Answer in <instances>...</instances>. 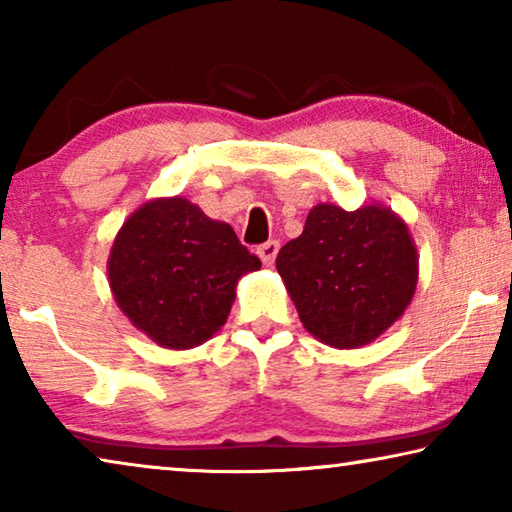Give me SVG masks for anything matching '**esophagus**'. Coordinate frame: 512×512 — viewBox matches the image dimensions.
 <instances>
[{
	"label": "esophagus",
	"mask_w": 512,
	"mask_h": 512,
	"mask_svg": "<svg viewBox=\"0 0 512 512\" xmlns=\"http://www.w3.org/2000/svg\"><path fill=\"white\" fill-rule=\"evenodd\" d=\"M277 250H280V244H277V241H266V244L257 248V255L266 266H271L277 257Z\"/></svg>",
	"instance_id": "34e87169"
}]
</instances>
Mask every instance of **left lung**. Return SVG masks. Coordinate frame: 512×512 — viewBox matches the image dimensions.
<instances>
[{"label":"left lung","instance_id":"8db88e82","mask_svg":"<svg viewBox=\"0 0 512 512\" xmlns=\"http://www.w3.org/2000/svg\"><path fill=\"white\" fill-rule=\"evenodd\" d=\"M309 334L332 348L375 341L404 314L418 284V250L384 205L354 212L320 203L275 259Z\"/></svg>","mask_w":512,"mask_h":512}]
</instances>
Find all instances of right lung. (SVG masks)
Listing matches in <instances>:
<instances>
[{
  "instance_id": "obj_1",
  "label": "right lung",
  "mask_w": 512,
  "mask_h": 512,
  "mask_svg": "<svg viewBox=\"0 0 512 512\" xmlns=\"http://www.w3.org/2000/svg\"><path fill=\"white\" fill-rule=\"evenodd\" d=\"M228 223L187 198H155L128 216L108 257L112 296L162 348L187 350L219 332L239 277L259 271Z\"/></svg>"
}]
</instances>
